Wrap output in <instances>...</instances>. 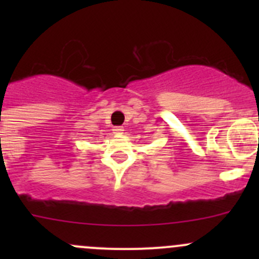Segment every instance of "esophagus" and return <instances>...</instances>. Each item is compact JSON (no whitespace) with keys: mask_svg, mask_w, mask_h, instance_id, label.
<instances>
[{"mask_svg":"<svg viewBox=\"0 0 259 259\" xmlns=\"http://www.w3.org/2000/svg\"><path fill=\"white\" fill-rule=\"evenodd\" d=\"M114 133H116V134H121L122 132H124V127L122 126H115L113 129Z\"/></svg>","mask_w":259,"mask_h":259,"instance_id":"1","label":"esophagus"}]
</instances>
